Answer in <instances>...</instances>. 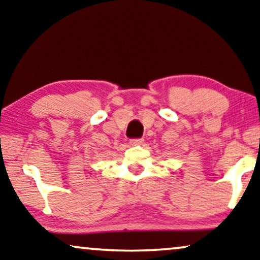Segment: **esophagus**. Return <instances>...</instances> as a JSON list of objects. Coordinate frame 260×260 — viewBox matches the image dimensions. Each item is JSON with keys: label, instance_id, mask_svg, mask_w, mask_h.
Segmentation results:
<instances>
[{"label": "esophagus", "instance_id": "34e87169", "mask_svg": "<svg viewBox=\"0 0 260 260\" xmlns=\"http://www.w3.org/2000/svg\"><path fill=\"white\" fill-rule=\"evenodd\" d=\"M143 142V139L140 138V139H132V140H129V143L132 146H139L141 145V143Z\"/></svg>", "mask_w": 260, "mask_h": 260}]
</instances>
